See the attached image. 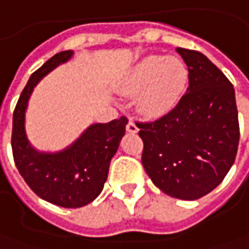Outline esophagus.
<instances>
[{
	"label": "esophagus",
	"mask_w": 249,
	"mask_h": 249,
	"mask_svg": "<svg viewBox=\"0 0 249 249\" xmlns=\"http://www.w3.org/2000/svg\"><path fill=\"white\" fill-rule=\"evenodd\" d=\"M126 130H127L128 133H131V134H137L138 133V127H137V124L133 121L128 122L127 126H126Z\"/></svg>",
	"instance_id": "obj_1"
}]
</instances>
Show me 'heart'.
Returning <instances> with one entry per match:
<instances>
[{
    "label": "heart",
    "mask_w": 249,
    "mask_h": 249,
    "mask_svg": "<svg viewBox=\"0 0 249 249\" xmlns=\"http://www.w3.org/2000/svg\"><path fill=\"white\" fill-rule=\"evenodd\" d=\"M188 82V69L178 56L149 54L122 78L127 95H138V108L147 116H161L176 107Z\"/></svg>",
    "instance_id": "heart-1"
}]
</instances>
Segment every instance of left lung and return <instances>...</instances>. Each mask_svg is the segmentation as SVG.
Here are the masks:
<instances>
[{
	"label": "left lung",
	"instance_id": "8db88e82",
	"mask_svg": "<svg viewBox=\"0 0 249 249\" xmlns=\"http://www.w3.org/2000/svg\"><path fill=\"white\" fill-rule=\"evenodd\" d=\"M176 51L188 68L187 93L171 112L137 126L142 165L154 186L169 196L195 200L213 191L232 168L239 116L225 74L199 51Z\"/></svg>",
	"mask_w": 249,
	"mask_h": 249
}]
</instances>
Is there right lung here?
Here are the masks:
<instances>
[{
  "label": "right lung",
  "mask_w": 249,
  "mask_h": 249,
  "mask_svg": "<svg viewBox=\"0 0 249 249\" xmlns=\"http://www.w3.org/2000/svg\"><path fill=\"white\" fill-rule=\"evenodd\" d=\"M73 54L71 50L58 53L31 75L15 108L12 130L13 157L25 183L42 199L69 209L85 206L100 195L128 122L122 116L93 123L59 152H40L32 146L25 131V112L34 88Z\"/></svg>",
  "instance_id": "right-lung-1"
}]
</instances>
